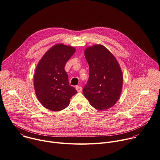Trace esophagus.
Returning <instances> with one entry per match:
<instances>
[{"label": "esophagus", "mask_w": 160, "mask_h": 160, "mask_svg": "<svg viewBox=\"0 0 160 160\" xmlns=\"http://www.w3.org/2000/svg\"><path fill=\"white\" fill-rule=\"evenodd\" d=\"M75 88H76V90H77V91L78 92H82V88L81 87H80V86H76V87H75Z\"/></svg>", "instance_id": "obj_1"}]
</instances>
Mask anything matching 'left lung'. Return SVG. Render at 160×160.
<instances>
[{"label":"left lung","mask_w":160,"mask_h":160,"mask_svg":"<svg viewBox=\"0 0 160 160\" xmlns=\"http://www.w3.org/2000/svg\"><path fill=\"white\" fill-rule=\"evenodd\" d=\"M84 54L90 72L83 95L95 109L107 110L116 104L122 92L123 75L120 65L102 44L87 47Z\"/></svg>","instance_id":"obj_1"}]
</instances>
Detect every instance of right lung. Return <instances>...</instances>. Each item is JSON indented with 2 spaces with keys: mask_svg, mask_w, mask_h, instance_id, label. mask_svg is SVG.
I'll return each mask as SVG.
<instances>
[{
  "mask_svg": "<svg viewBox=\"0 0 160 160\" xmlns=\"http://www.w3.org/2000/svg\"><path fill=\"white\" fill-rule=\"evenodd\" d=\"M75 50L73 46L57 44L45 52L37 65L34 76L35 93L47 109L55 112L63 110L77 92L69 85L64 68Z\"/></svg>",
  "mask_w": 160,
  "mask_h": 160,
  "instance_id": "right-lung-1",
  "label": "right lung"
}]
</instances>
